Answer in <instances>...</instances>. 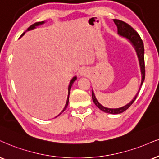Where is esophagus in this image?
Returning a JSON list of instances; mask_svg holds the SVG:
<instances>
[{"label":"esophagus","instance_id":"esophagus-1","mask_svg":"<svg viewBox=\"0 0 159 159\" xmlns=\"http://www.w3.org/2000/svg\"><path fill=\"white\" fill-rule=\"evenodd\" d=\"M88 73H89V72H88L87 69H86V68H81V70H80V74L81 76H87Z\"/></svg>","mask_w":159,"mask_h":159}]
</instances>
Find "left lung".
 <instances>
[{
    "label": "left lung",
    "mask_w": 159,
    "mask_h": 159,
    "mask_svg": "<svg viewBox=\"0 0 159 159\" xmlns=\"http://www.w3.org/2000/svg\"><path fill=\"white\" fill-rule=\"evenodd\" d=\"M113 22H114L115 24L116 25L117 30H118V34L119 36L122 37V38H126L127 40L130 43L131 45L134 47L135 50H136L137 56H138L141 74H142V82H141V85L138 93H136V95L135 96L134 99H133L130 102L127 103V105H125V106L119 107V108H108V107H104L103 105H102L101 104L98 102L97 98H96L93 90H92V99H93L95 105H97L101 111H102L103 112L111 113V114H119V113L126 111L127 108H129V107H130V105L134 103V102L136 100L137 96H138L141 87H142V84L144 83V78H145V66H144V43H143V41L142 40V38H140L139 34L130 25L125 23L124 21L119 20L116 19L113 20Z\"/></svg>",
    "instance_id": "8db88e82"
}]
</instances>
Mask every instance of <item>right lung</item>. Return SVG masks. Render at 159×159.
I'll return each instance as SVG.
<instances>
[{"mask_svg":"<svg viewBox=\"0 0 159 159\" xmlns=\"http://www.w3.org/2000/svg\"><path fill=\"white\" fill-rule=\"evenodd\" d=\"M43 23H45V21H42V22H38V23H34V24L31 25V26H29V28H28V29H27V30L25 31V32H23V34H21L20 38H21V37H22V36H23V35H24V34H25V32H27V31H30V30H32V29H34L36 28L37 26H38V25H43ZM76 80V76H74L73 78H72L71 80H70V83H69V85H68V98H67V101H66V105H65V107H64L63 110H62V111H61V112H60V114H59L58 116H60V114H61V113H62V112H63V111H65V110L66 109V107H67V106H68V102H69V95H70V89H71V86H72V85H73V83H74V81H75ZM58 116H57L56 117H57Z\"/></svg>","mask_w":159,"mask_h":159,"instance_id":"obj_1","label":"right lung"}]
</instances>
